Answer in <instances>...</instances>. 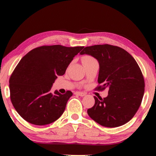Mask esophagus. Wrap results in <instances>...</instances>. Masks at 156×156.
<instances>
[{
    "instance_id": "obj_1",
    "label": "esophagus",
    "mask_w": 156,
    "mask_h": 156,
    "mask_svg": "<svg viewBox=\"0 0 156 156\" xmlns=\"http://www.w3.org/2000/svg\"><path fill=\"white\" fill-rule=\"evenodd\" d=\"M75 94L77 96H80V97H84V96L86 95V94L84 92H80V91H76Z\"/></svg>"
}]
</instances>
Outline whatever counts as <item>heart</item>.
I'll list each match as a JSON object with an SVG mask.
<instances>
[{
	"instance_id": "heart-1",
	"label": "heart",
	"mask_w": 156,
	"mask_h": 156,
	"mask_svg": "<svg viewBox=\"0 0 156 156\" xmlns=\"http://www.w3.org/2000/svg\"><path fill=\"white\" fill-rule=\"evenodd\" d=\"M92 60H95V59L94 58V57H92L91 56H89V55H85V56L82 57V62L83 65H84L85 63L89 62L92 61Z\"/></svg>"
}]
</instances>
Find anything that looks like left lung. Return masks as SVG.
<instances>
[{"instance_id":"left-lung-1","label":"left lung","mask_w":156,"mask_h":156,"mask_svg":"<svg viewBox=\"0 0 156 156\" xmlns=\"http://www.w3.org/2000/svg\"><path fill=\"white\" fill-rule=\"evenodd\" d=\"M89 55L99 63L98 90L108 88V96L98 99L87 110L94 121L108 128L122 126L131 120L140 107L145 82L141 70L133 57L123 49L111 44L84 48L80 55Z\"/></svg>"}]
</instances>
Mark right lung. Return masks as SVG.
Returning <instances> with one entry per match:
<instances>
[{
    "mask_svg": "<svg viewBox=\"0 0 156 156\" xmlns=\"http://www.w3.org/2000/svg\"><path fill=\"white\" fill-rule=\"evenodd\" d=\"M84 47L41 46L27 53L10 77V100L19 115L37 126L54 122L65 112L72 92H51L57 76L65 74Z\"/></svg>",
    "mask_w": 156,
    "mask_h": 156,
    "instance_id": "add662e5",
    "label": "right lung"
}]
</instances>
